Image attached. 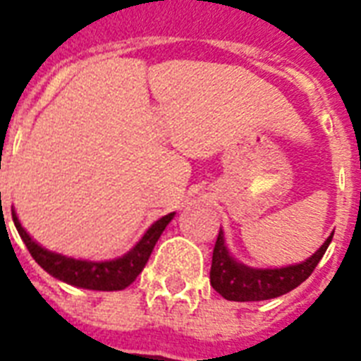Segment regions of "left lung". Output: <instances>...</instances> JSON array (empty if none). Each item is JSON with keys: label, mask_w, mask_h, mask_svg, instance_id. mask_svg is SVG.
Returning a JSON list of instances; mask_svg holds the SVG:
<instances>
[{"label": "left lung", "mask_w": 361, "mask_h": 361, "mask_svg": "<svg viewBox=\"0 0 361 361\" xmlns=\"http://www.w3.org/2000/svg\"><path fill=\"white\" fill-rule=\"evenodd\" d=\"M331 238L334 234L305 262L286 266V268L252 269L236 262L228 255L225 240H223V232L219 231V236H217L214 247L209 283L221 296L231 302H260V300L283 296L286 292L294 290L298 285H302L303 281L313 274L320 258L324 257Z\"/></svg>", "instance_id": "1"}]
</instances>
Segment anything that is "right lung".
<instances>
[{"mask_svg":"<svg viewBox=\"0 0 361 361\" xmlns=\"http://www.w3.org/2000/svg\"><path fill=\"white\" fill-rule=\"evenodd\" d=\"M172 217L174 214H169L155 221L149 226V231L144 234V238L125 257L109 260V262H86V260H75V258H67L63 255H56V252L42 249L22 228L18 217L13 212L14 226L20 238L24 240L31 257L35 258V262L56 279L63 281L67 285L90 288V290H123L125 286H129L147 264L153 247Z\"/></svg>","mask_w":361,"mask_h":361,"instance_id":"add662e5","label":"right lung"}]
</instances>
